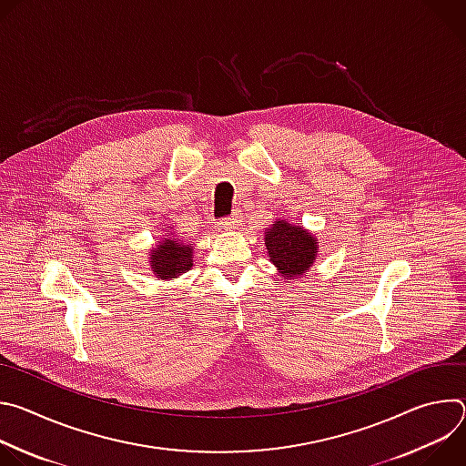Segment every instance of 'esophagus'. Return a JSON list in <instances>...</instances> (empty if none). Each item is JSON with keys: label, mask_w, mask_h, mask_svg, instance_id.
<instances>
[{"label": "esophagus", "mask_w": 466, "mask_h": 466, "mask_svg": "<svg viewBox=\"0 0 466 466\" xmlns=\"http://www.w3.org/2000/svg\"><path fill=\"white\" fill-rule=\"evenodd\" d=\"M219 227H221L223 230H234V228L238 227V214L221 219V221H219Z\"/></svg>", "instance_id": "34e87169"}]
</instances>
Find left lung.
<instances>
[{"mask_svg": "<svg viewBox=\"0 0 466 466\" xmlns=\"http://www.w3.org/2000/svg\"><path fill=\"white\" fill-rule=\"evenodd\" d=\"M263 239L268 258L284 282H297L308 277L319 254V239L313 232L299 223L293 225L288 219H275L269 228H265Z\"/></svg>", "mask_w": 466, "mask_h": 466, "instance_id": "8db88e82", "label": "left lung"}]
</instances>
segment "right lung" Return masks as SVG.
I'll return each instance as SVG.
<instances>
[{"mask_svg": "<svg viewBox=\"0 0 466 466\" xmlns=\"http://www.w3.org/2000/svg\"><path fill=\"white\" fill-rule=\"evenodd\" d=\"M147 259L158 280H175L193 268V243H186L175 232H167V236L149 250Z\"/></svg>", "mask_w": 466, "mask_h": 466, "instance_id": "right-lung-1", "label": "right lung"}]
</instances>
